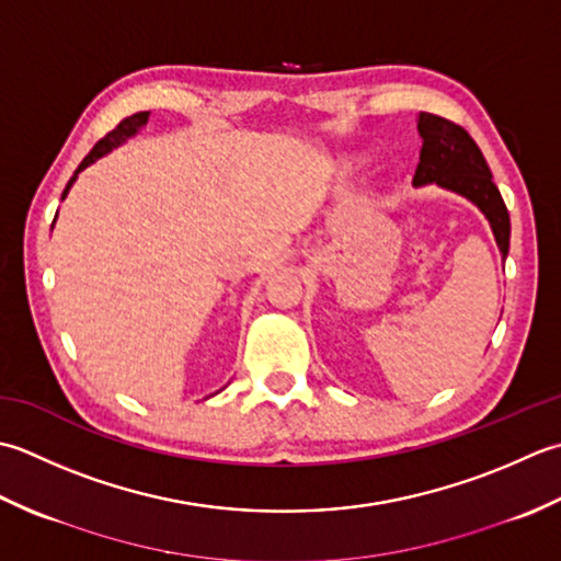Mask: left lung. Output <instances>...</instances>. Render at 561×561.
Masks as SVG:
<instances>
[{
	"mask_svg": "<svg viewBox=\"0 0 561 561\" xmlns=\"http://www.w3.org/2000/svg\"><path fill=\"white\" fill-rule=\"evenodd\" d=\"M416 128L421 140L414 186L436 184L474 203L489 220L501 256H508L511 217L506 203L491 179L486 159L465 128L433 113H419Z\"/></svg>",
	"mask_w": 561,
	"mask_h": 561,
	"instance_id": "obj_1",
	"label": "left lung"
}]
</instances>
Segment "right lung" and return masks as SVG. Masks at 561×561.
Instances as JSON below:
<instances>
[{
	"instance_id": "add662e5",
	"label": "right lung",
	"mask_w": 561,
	"mask_h": 561,
	"mask_svg": "<svg viewBox=\"0 0 561 561\" xmlns=\"http://www.w3.org/2000/svg\"><path fill=\"white\" fill-rule=\"evenodd\" d=\"M147 118H150V111H140V113H135V116L121 121V123H118V128H113V130L104 137V140H99V142L94 145V150H91V152L82 159V164L77 167L75 176H72L70 181H67V186H65V191H62V201L67 198V193H70L72 184H75L77 176H79V171H84L87 167L94 164L96 159H101L104 154H108L111 150H116V147H121L125 140H130L133 135H137V130L145 128V125H147ZM55 217H57V215H55Z\"/></svg>"
}]
</instances>
